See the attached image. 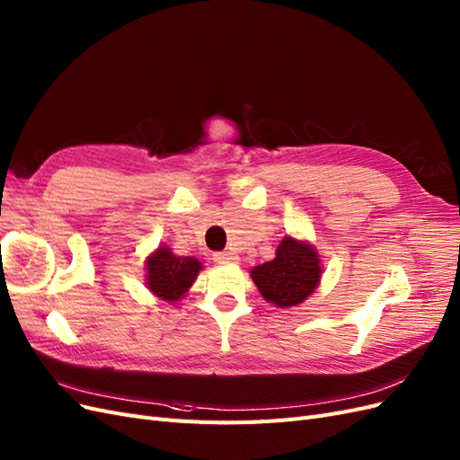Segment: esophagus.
Here are the masks:
<instances>
[{
	"instance_id": "1",
	"label": "esophagus",
	"mask_w": 460,
	"mask_h": 460,
	"mask_svg": "<svg viewBox=\"0 0 460 460\" xmlns=\"http://www.w3.org/2000/svg\"><path fill=\"white\" fill-rule=\"evenodd\" d=\"M236 260H239V258H236V256L233 254V252H216V254H214V261H216V263H221V265L234 263Z\"/></svg>"
}]
</instances>
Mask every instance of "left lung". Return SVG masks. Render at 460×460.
Wrapping results in <instances>:
<instances>
[{
  "instance_id": "left-lung-1",
  "label": "left lung",
  "mask_w": 460,
  "mask_h": 460,
  "mask_svg": "<svg viewBox=\"0 0 460 460\" xmlns=\"http://www.w3.org/2000/svg\"><path fill=\"white\" fill-rule=\"evenodd\" d=\"M250 273L265 300L277 307H292L317 288L321 261L314 246L285 236L275 260L258 265Z\"/></svg>"
}]
</instances>
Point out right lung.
<instances>
[{
    "label": "right lung",
    "mask_w": 460,
    "mask_h": 460,
    "mask_svg": "<svg viewBox=\"0 0 460 460\" xmlns=\"http://www.w3.org/2000/svg\"><path fill=\"white\" fill-rule=\"evenodd\" d=\"M202 265L195 258L173 256L170 248H158L146 260V287L158 298L175 302L195 283Z\"/></svg>",
    "instance_id": "1"
}]
</instances>
